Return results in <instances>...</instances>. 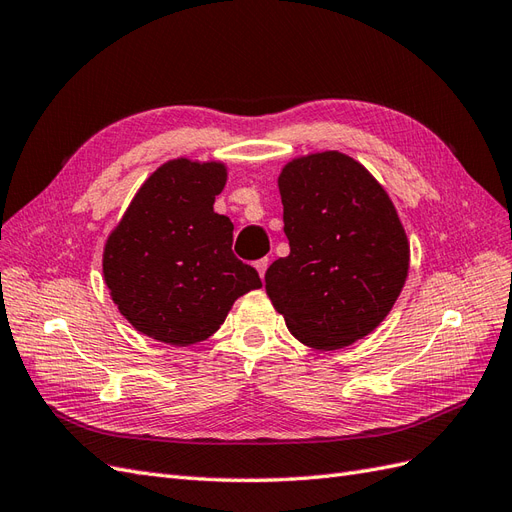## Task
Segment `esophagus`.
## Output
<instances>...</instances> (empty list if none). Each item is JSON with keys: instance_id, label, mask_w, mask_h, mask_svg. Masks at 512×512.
<instances>
[{"instance_id": "obj_1", "label": "esophagus", "mask_w": 512, "mask_h": 512, "mask_svg": "<svg viewBox=\"0 0 512 512\" xmlns=\"http://www.w3.org/2000/svg\"><path fill=\"white\" fill-rule=\"evenodd\" d=\"M253 266H255V270L259 272V279H264V276H266V270H268V266H270V259H268V257H264V259H257Z\"/></svg>"}]
</instances>
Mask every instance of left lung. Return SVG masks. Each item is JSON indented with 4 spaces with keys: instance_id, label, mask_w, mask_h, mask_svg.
Here are the masks:
<instances>
[{
    "instance_id": "left-lung-1",
    "label": "left lung",
    "mask_w": 512,
    "mask_h": 512,
    "mask_svg": "<svg viewBox=\"0 0 512 512\" xmlns=\"http://www.w3.org/2000/svg\"><path fill=\"white\" fill-rule=\"evenodd\" d=\"M289 255L266 294L294 337L332 352L373 332L410 270V240L371 171L339 150L291 158L279 173Z\"/></svg>"
}]
</instances>
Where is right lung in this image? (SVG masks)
Returning <instances> with one entry per match:
<instances>
[{"label": "right lung", "mask_w": 512, "mask_h": 512, "mask_svg": "<svg viewBox=\"0 0 512 512\" xmlns=\"http://www.w3.org/2000/svg\"><path fill=\"white\" fill-rule=\"evenodd\" d=\"M227 184L221 160L173 158L141 184L102 251L109 296L145 337L186 347L221 328L233 302L259 289L233 255V223L214 212Z\"/></svg>", "instance_id": "1"}]
</instances>
